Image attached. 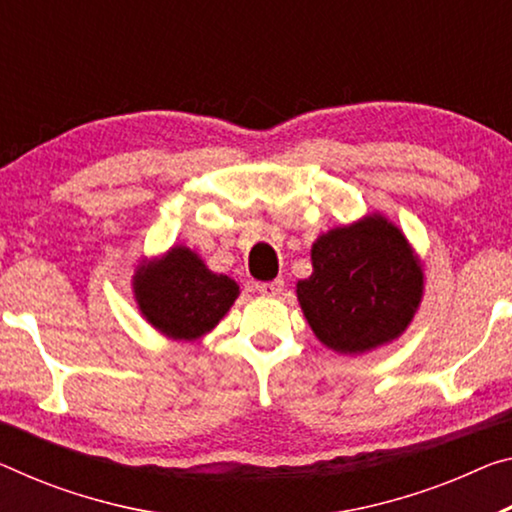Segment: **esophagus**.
I'll return each mask as SVG.
<instances>
[{"label":"esophagus","instance_id":"1","mask_svg":"<svg viewBox=\"0 0 512 512\" xmlns=\"http://www.w3.org/2000/svg\"><path fill=\"white\" fill-rule=\"evenodd\" d=\"M256 293H261L265 297H279L283 293V288H286V283H283V279H277V281H267V283H256Z\"/></svg>","mask_w":512,"mask_h":512}]
</instances>
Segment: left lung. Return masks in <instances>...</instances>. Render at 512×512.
I'll return each mask as SVG.
<instances>
[{"label": "left lung", "mask_w": 512, "mask_h": 512, "mask_svg": "<svg viewBox=\"0 0 512 512\" xmlns=\"http://www.w3.org/2000/svg\"><path fill=\"white\" fill-rule=\"evenodd\" d=\"M313 272L297 281V302L325 348L364 355L410 327L426 274L410 240L382 212L318 235Z\"/></svg>", "instance_id": "left-lung-1"}]
</instances>
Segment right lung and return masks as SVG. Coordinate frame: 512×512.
I'll return each instance as SVG.
<instances>
[{
    "label": "right lung",
    "mask_w": 512,
    "mask_h": 512,
    "mask_svg": "<svg viewBox=\"0 0 512 512\" xmlns=\"http://www.w3.org/2000/svg\"><path fill=\"white\" fill-rule=\"evenodd\" d=\"M137 309L171 341H196L219 325L240 286L212 272L194 249L174 245L162 256L141 258L132 277Z\"/></svg>",
    "instance_id": "1"
}]
</instances>
